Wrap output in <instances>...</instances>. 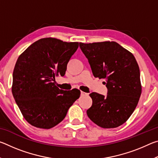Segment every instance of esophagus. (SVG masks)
<instances>
[{
    "mask_svg": "<svg viewBox=\"0 0 158 158\" xmlns=\"http://www.w3.org/2000/svg\"><path fill=\"white\" fill-rule=\"evenodd\" d=\"M88 95V93H84V92H83V91H81V96H84V95Z\"/></svg>",
    "mask_w": 158,
    "mask_h": 158,
    "instance_id": "obj_1",
    "label": "esophagus"
}]
</instances>
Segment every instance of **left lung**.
Segmentation results:
<instances>
[{
	"label": "left lung",
	"instance_id": "obj_1",
	"mask_svg": "<svg viewBox=\"0 0 158 158\" xmlns=\"http://www.w3.org/2000/svg\"><path fill=\"white\" fill-rule=\"evenodd\" d=\"M93 75L105 79L107 95L90 94L92 106L86 113L103 128H114L126 122L135 111L141 93L139 68L135 56L116 42L79 43Z\"/></svg>",
	"mask_w": 158,
	"mask_h": 158
}]
</instances>
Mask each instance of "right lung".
Returning <instances> with one entry per match:
<instances>
[{
	"label": "right lung",
	"mask_w": 158,
	"mask_h": 158,
	"mask_svg": "<svg viewBox=\"0 0 158 158\" xmlns=\"http://www.w3.org/2000/svg\"><path fill=\"white\" fill-rule=\"evenodd\" d=\"M78 42L52 37L39 40L19 56L12 79V95L24 118L31 125L50 129L65 118L80 90H63L55 77H63Z\"/></svg>",
	"instance_id": "1"
}]
</instances>
